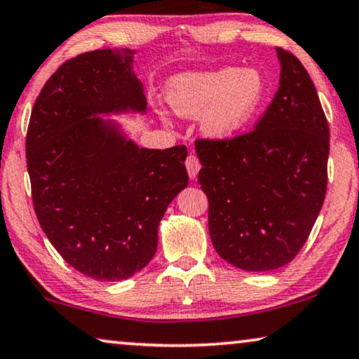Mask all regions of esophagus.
<instances>
[{"label": "esophagus", "instance_id": "1", "mask_svg": "<svg viewBox=\"0 0 359 359\" xmlns=\"http://www.w3.org/2000/svg\"><path fill=\"white\" fill-rule=\"evenodd\" d=\"M185 168H187V172H189V175H190V179H196V175L201 169L200 159H198L195 154H189V156H187V161H185Z\"/></svg>", "mask_w": 359, "mask_h": 359}]
</instances>
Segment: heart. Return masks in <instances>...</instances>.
<instances>
[{
	"label": "heart",
	"instance_id": "obj_1",
	"mask_svg": "<svg viewBox=\"0 0 359 359\" xmlns=\"http://www.w3.org/2000/svg\"><path fill=\"white\" fill-rule=\"evenodd\" d=\"M266 83L256 69L222 67L187 72L172 79L168 103L180 117L201 116V128L212 138H227L248 126L261 108Z\"/></svg>",
	"mask_w": 359,
	"mask_h": 359
}]
</instances>
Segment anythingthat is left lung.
Segmentation results:
<instances>
[{"label": "left lung", "mask_w": 359, "mask_h": 359, "mask_svg": "<svg viewBox=\"0 0 359 359\" xmlns=\"http://www.w3.org/2000/svg\"><path fill=\"white\" fill-rule=\"evenodd\" d=\"M279 90L251 132L195 142L217 255L243 271L290 263L316 222L327 190L329 124L311 77L277 48Z\"/></svg>", "instance_id": "left-lung-1"}]
</instances>
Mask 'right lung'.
<instances>
[{
    "label": "right lung",
    "instance_id": "1",
    "mask_svg": "<svg viewBox=\"0 0 359 359\" xmlns=\"http://www.w3.org/2000/svg\"><path fill=\"white\" fill-rule=\"evenodd\" d=\"M132 50L69 60L43 85L25 138L35 214L64 261L122 280L156 253L158 226L189 185L187 147L138 148L98 114L145 112Z\"/></svg>",
    "mask_w": 359,
    "mask_h": 359
}]
</instances>
